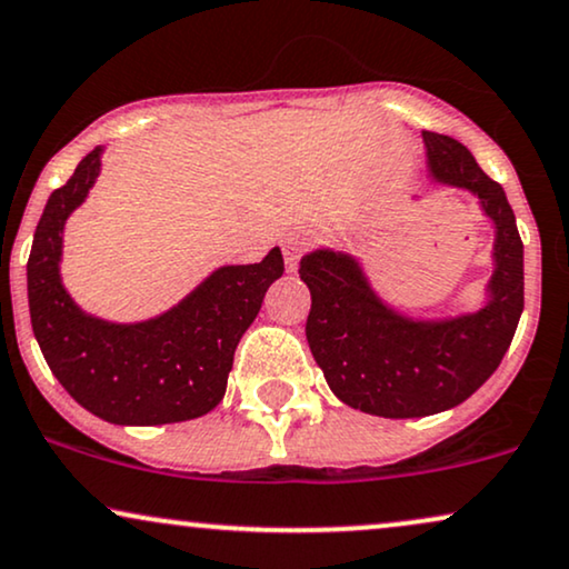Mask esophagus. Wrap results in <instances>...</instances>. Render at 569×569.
<instances>
[{
  "mask_svg": "<svg viewBox=\"0 0 569 569\" xmlns=\"http://www.w3.org/2000/svg\"><path fill=\"white\" fill-rule=\"evenodd\" d=\"M301 249H305V236L293 233V236H289V239L283 241L286 270H289V272H297V268H299V257H301Z\"/></svg>",
  "mask_w": 569,
  "mask_h": 569,
  "instance_id": "1",
  "label": "esophagus"
}]
</instances>
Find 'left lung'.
Here are the masks:
<instances>
[{
  "mask_svg": "<svg viewBox=\"0 0 569 569\" xmlns=\"http://www.w3.org/2000/svg\"><path fill=\"white\" fill-rule=\"evenodd\" d=\"M422 141L428 181L472 193L493 226V268L478 309L446 318L401 312L347 249L318 247L299 262L312 293L307 341L330 391L351 409L393 420L470 399L507 355L525 305L522 241L505 189L451 136L422 131Z\"/></svg>",
  "mask_w": 569,
  "mask_h": 569,
  "instance_id": "1",
  "label": "left lung"
}]
</instances>
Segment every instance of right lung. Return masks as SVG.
Wrapping results in <instances>:
<instances>
[{
  "instance_id": "add662e5",
  "label": "right lung",
  "mask_w": 569,
  "mask_h": 569,
  "mask_svg": "<svg viewBox=\"0 0 569 569\" xmlns=\"http://www.w3.org/2000/svg\"><path fill=\"white\" fill-rule=\"evenodd\" d=\"M104 147L78 162L52 191L28 257V309L33 336L64 391L112 426H168L212 412L226 397L241 336L254 322L283 254L262 262L220 264L186 297L136 322L97 318L62 283L64 222L102 176Z\"/></svg>"
}]
</instances>
